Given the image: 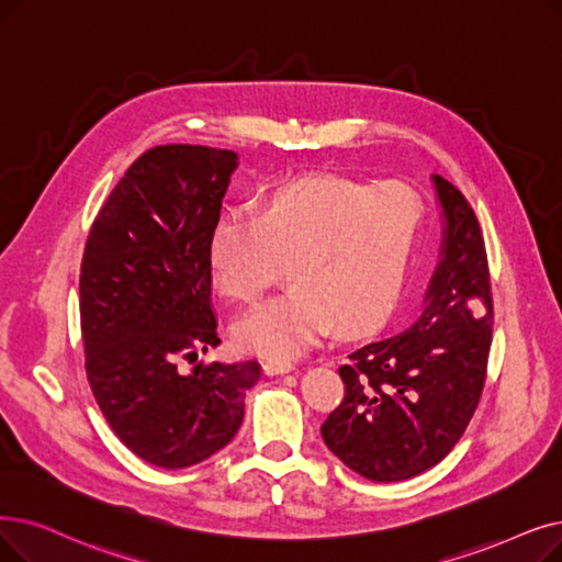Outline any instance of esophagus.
<instances>
[{
	"mask_svg": "<svg viewBox=\"0 0 562 562\" xmlns=\"http://www.w3.org/2000/svg\"><path fill=\"white\" fill-rule=\"evenodd\" d=\"M294 370V364H291L289 360H280V358H268L263 362V374L268 376H276V374H284V372H291Z\"/></svg>",
	"mask_w": 562,
	"mask_h": 562,
	"instance_id": "esophagus-1",
	"label": "esophagus"
}]
</instances>
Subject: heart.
<instances>
[{
  "label": "heart",
  "instance_id": "b5f03b06",
  "mask_svg": "<svg viewBox=\"0 0 562 562\" xmlns=\"http://www.w3.org/2000/svg\"><path fill=\"white\" fill-rule=\"evenodd\" d=\"M420 223L423 202L411 188L335 177L286 183L257 215H223L209 263L225 299L259 303L284 261L294 280L236 326V341L252 353L294 358L333 324L345 333L370 326L397 294Z\"/></svg>",
  "mask_w": 562,
  "mask_h": 562
}]
</instances>
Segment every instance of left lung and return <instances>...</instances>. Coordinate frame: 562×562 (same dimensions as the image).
Wrapping results in <instances>:
<instances>
[{
	"instance_id": "left-lung-1",
	"label": "left lung",
	"mask_w": 562,
	"mask_h": 562,
	"mask_svg": "<svg viewBox=\"0 0 562 562\" xmlns=\"http://www.w3.org/2000/svg\"><path fill=\"white\" fill-rule=\"evenodd\" d=\"M441 259L418 314L351 349L339 368L345 400L322 425L335 457L374 482L436 467L467 431L486 379L494 303L477 217L443 177Z\"/></svg>"
}]
</instances>
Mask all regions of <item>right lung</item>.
<instances>
[{"instance_id": "right-lung-1", "label": "right lung", "mask_w": 562, "mask_h": 562, "mask_svg": "<svg viewBox=\"0 0 562 562\" xmlns=\"http://www.w3.org/2000/svg\"><path fill=\"white\" fill-rule=\"evenodd\" d=\"M238 165L227 149L165 144L142 154L91 225L80 326L91 393L119 441L160 469L223 450L243 423L257 360H181L221 345L209 243Z\"/></svg>"}]
</instances>
